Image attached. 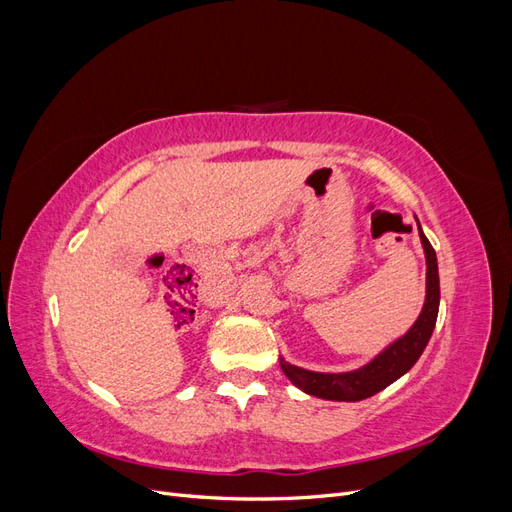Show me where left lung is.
<instances>
[{"mask_svg":"<svg viewBox=\"0 0 512 512\" xmlns=\"http://www.w3.org/2000/svg\"><path fill=\"white\" fill-rule=\"evenodd\" d=\"M418 237H421L425 260H427V294H425V305L421 309V316L416 318L412 329L404 337H399L397 342H393L389 348H384L374 361H369L367 365L354 371H344V374H320V371L301 369L297 365H290L284 359H280L282 371L294 386H299V389L305 391L307 395H314L320 399L361 401L380 393L397 378L404 376L406 371H410V367L418 361V356L423 354L429 342L433 327H436L438 307H440L438 258H436V252H433L431 243L423 235L421 224H418Z\"/></svg>","mask_w":512,"mask_h":512,"instance_id":"8db88e82","label":"left lung"}]
</instances>
